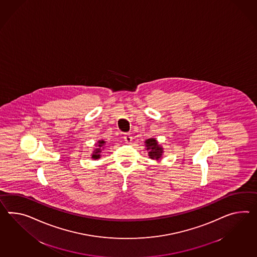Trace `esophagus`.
Listing matches in <instances>:
<instances>
[{
  "mask_svg": "<svg viewBox=\"0 0 257 257\" xmlns=\"http://www.w3.org/2000/svg\"><path fill=\"white\" fill-rule=\"evenodd\" d=\"M124 140H125L126 144H132L133 138H132L131 135H130V134H126V135H124Z\"/></svg>",
  "mask_w": 257,
  "mask_h": 257,
  "instance_id": "obj_1",
  "label": "esophagus"
}]
</instances>
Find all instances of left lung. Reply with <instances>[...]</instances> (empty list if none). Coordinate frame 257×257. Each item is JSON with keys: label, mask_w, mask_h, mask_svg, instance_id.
<instances>
[{"label": "left lung", "mask_w": 257, "mask_h": 257, "mask_svg": "<svg viewBox=\"0 0 257 257\" xmlns=\"http://www.w3.org/2000/svg\"><path fill=\"white\" fill-rule=\"evenodd\" d=\"M145 147L151 160H156V161L162 160L164 151H163V146L159 144L156 138L147 139L145 141Z\"/></svg>", "instance_id": "obj_1"}]
</instances>
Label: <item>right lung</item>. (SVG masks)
<instances>
[{
	"mask_svg": "<svg viewBox=\"0 0 257 257\" xmlns=\"http://www.w3.org/2000/svg\"><path fill=\"white\" fill-rule=\"evenodd\" d=\"M106 141L105 140H103V139H101V140H98L94 146H95V148L94 149V151H93V153H92V159H94V160H97V159H100L101 154H102V151H104V149H105V145H106Z\"/></svg>",
	"mask_w": 257,
	"mask_h": 257,
	"instance_id": "1",
	"label": "right lung"
}]
</instances>
